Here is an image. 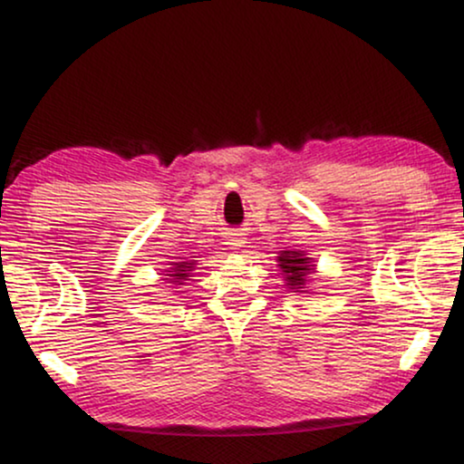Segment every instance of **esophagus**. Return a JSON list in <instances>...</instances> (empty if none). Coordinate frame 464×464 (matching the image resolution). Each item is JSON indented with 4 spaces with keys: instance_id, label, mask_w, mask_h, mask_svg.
Wrapping results in <instances>:
<instances>
[{
    "instance_id": "34e87169",
    "label": "esophagus",
    "mask_w": 464,
    "mask_h": 464,
    "mask_svg": "<svg viewBox=\"0 0 464 464\" xmlns=\"http://www.w3.org/2000/svg\"><path fill=\"white\" fill-rule=\"evenodd\" d=\"M246 240L240 232H230V237H227V245H230V249H243Z\"/></svg>"
}]
</instances>
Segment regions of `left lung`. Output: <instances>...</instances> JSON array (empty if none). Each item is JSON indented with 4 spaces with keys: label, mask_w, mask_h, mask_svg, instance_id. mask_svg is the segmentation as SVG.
Wrapping results in <instances>:
<instances>
[{
    "label": "left lung",
    "mask_w": 464,
    "mask_h": 464,
    "mask_svg": "<svg viewBox=\"0 0 464 464\" xmlns=\"http://www.w3.org/2000/svg\"><path fill=\"white\" fill-rule=\"evenodd\" d=\"M313 262L314 259L308 257V253L304 251H278L276 266L281 268L285 287H287L291 294H308L306 285L310 283V275L316 272Z\"/></svg>",
    "instance_id": "8db88e82"
}]
</instances>
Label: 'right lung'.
<instances>
[{"label":"right lung","mask_w":464,"mask_h":464,"mask_svg":"<svg viewBox=\"0 0 464 464\" xmlns=\"http://www.w3.org/2000/svg\"><path fill=\"white\" fill-rule=\"evenodd\" d=\"M196 270V259H181V262H170L167 272V278H162L164 283H170V287L177 289V285H183L186 281H189L192 272Z\"/></svg>","instance_id":"right-lung-1"}]
</instances>
